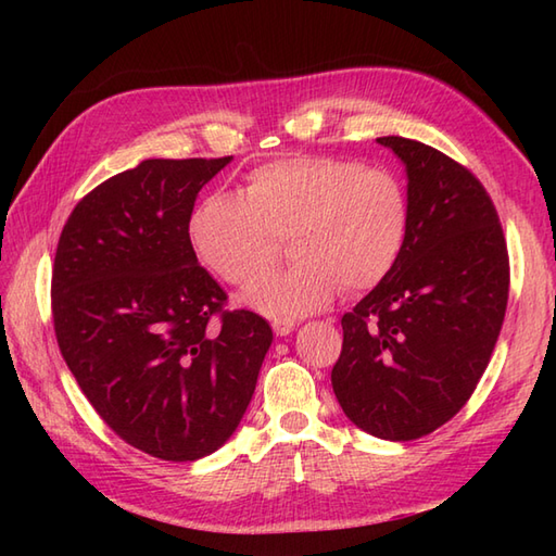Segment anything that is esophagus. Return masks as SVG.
<instances>
[{
	"instance_id": "obj_1",
	"label": "esophagus",
	"mask_w": 556,
	"mask_h": 556,
	"mask_svg": "<svg viewBox=\"0 0 556 556\" xmlns=\"http://www.w3.org/2000/svg\"><path fill=\"white\" fill-rule=\"evenodd\" d=\"M271 329H275L277 337H289L293 329H296V323H293V320H275V323H271Z\"/></svg>"
}]
</instances>
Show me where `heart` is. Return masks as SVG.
Masks as SVG:
<instances>
[{
  "label": "heart",
  "mask_w": 556,
  "mask_h": 556,
  "mask_svg": "<svg viewBox=\"0 0 556 556\" xmlns=\"http://www.w3.org/2000/svg\"><path fill=\"white\" fill-rule=\"evenodd\" d=\"M408 236V198L384 167L291 155L245 176L239 195L210 193L188 219L200 265L245 287L274 256L277 238L298 260L245 289L243 301L275 320L325 308L334 293L368 291L394 269Z\"/></svg>",
  "instance_id": "b5f03b06"
}]
</instances>
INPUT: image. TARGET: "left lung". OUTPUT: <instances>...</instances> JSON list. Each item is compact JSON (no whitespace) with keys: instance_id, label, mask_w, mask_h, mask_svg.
<instances>
[{"instance_id":"left-lung-1","label":"left lung","mask_w":556,"mask_h":556,"mask_svg":"<svg viewBox=\"0 0 556 556\" xmlns=\"http://www.w3.org/2000/svg\"><path fill=\"white\" fill-rule=\"evenodd\" d=\"M377 143L406 167L408 236L394 269L341 317L332 387L353 425L408 442L476 392L504 323L509 253L497 210L464 164L410 138Z\"/></svg>"}]
</instances>
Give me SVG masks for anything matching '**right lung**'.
I'll return each mask as SVG.
<instances>
[{
	"label": "right lung",
	"instance_id": "add662e5",
	"mask_svg": "<svg viewBox=\"0 0 556 556\" xmlns=\"http://www.w3.org/2000/svg\"><path fill=\"white\" fill-rule=\"evenodd\" d=\"M229 162H140L83 198L59 236V351L98 416L162 460L229 440L271 344L263 317L224 311L227 293L188 241L200 188Z\"/></svg>",
	"mask_w": 556,
	"mask_h": 556
}]
</instances>
